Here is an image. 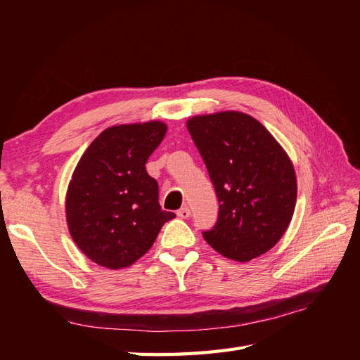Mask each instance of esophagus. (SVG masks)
Here are the masks:
<instances>
[{
  "label": "esophagus",
  "instance_id": "1",
  "mask_svg": "<svg viewBox=\"0 0 360 360\" xmlns=\"http://www.w3.org/2000/svg\"><path fill=\"white\" fill-rule=\"evenodd\" d=\"M176 215H178L181 219H187L190 217V209L188 207H182L178 212H176Z\"/></svg>",
  "mask_w": 360,
  "mask_h": 360
}]
</instances>
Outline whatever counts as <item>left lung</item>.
Here are the masks:
<instances>
[{
  "mask_svg": "<svg viewBox=\"0 0 360 360\" xmlns=\"http://www.w3.org/2000/svg\"><path fill=\"white\" fill-rule=\"evenodd\" d=\"M187 129L217 190L219 213L202 236L218 254L246 263L272 249L290 224L297 176L288 153L241 111L193 116Z\"/></svg>",
  "mask_w": 360,
  "mask_h": 360,
  "instance_id": "left-lung-1",
  "label": "left lung"
}]
</instances>
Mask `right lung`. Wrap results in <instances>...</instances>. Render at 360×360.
<instances>
[{"mask_svg":"<svg viewBox=\"0 0 360 360\" xmlns=\"http://www.w3.org/2000/svg\"><path fill=\"white\" fill-rule=\"evenodd\" d=\"M165 133L160 120L110 127L75 167L66 223L74 243L96 264L114 271L131 266L176 217L160 209L158 182L145 168Z\"/></svg>","mask_w":360,"mask_h":360,"instance_id":"right-lung-1","label":"right lung"}]
</instances>
